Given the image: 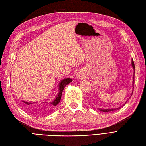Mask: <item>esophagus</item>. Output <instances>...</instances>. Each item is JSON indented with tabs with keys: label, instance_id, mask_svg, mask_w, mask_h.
<instances>
[{
	"label": "esophagus",
	"instance_id": "esophagus-1",
	"mask_svg": "<svg viewBox=\"0 0 146 146\" xmlns=\"http://www.w3.org/2000/svg\"><path fill=\"white\" fill-rule=\"evenodd\" d=\"M84 75H83V74H82V73H80V72H78L77 74V77L78 78H80V79H82V78H84Z\"/></svg>",
	"mask_w": 146,
	"mask_h": 146
}]
</instances>
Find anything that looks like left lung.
Returning a JSON list of instances; mask_svg holds the SVG:
<instances>
[{
    "label": "left lung",
    "mask_w": 146,
    "mask_h": 146,
    "mask_svg": "<svg viewBox=\"0 0 146 146\" xmlns=\"http://www.w3.org/2000/svg\"><path fill=\"white\" fill-rule=\"evenodd\" d=\"M131 66H132V67H133V69H134V71H135V64H134V61H133V59H132V60H131ZM135 76H133V91H132V93H131V95H132V94H133V90H134V86H135ZM121 108V107H119V108H115V109H100V110L101 111H102V112H111V111H115V110H118V109H120Z\"/></svg>",
    "instance_id": "1"
}]
</instances>
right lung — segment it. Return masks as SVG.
Returning <instances> with one entry per match:
<instances>
[{"label": "right lung", "instance_id": "1", "mask_svg": "<svg viewBox=\"0 0 146 146\" xmlns=\"http://www.w3.org/2000/svg\"><path fill=\"white\" fill-rule=\"evenodd\" d=\"M72 82V79L70 78H64V79L62 80L61 81V82L60 83V85H59V93L58 94V96H56V99H55L54 101L50 102V103L48 104H45V105H34L32 102H27L26 101H23V102L25 103V106L26 109L29 110V111H43L44 110H50L52 108H53L54 106H56L59 102H60L61 98V95H62V93L63 90L65 86L68 85L69 83H70ZM35 103V102H34ZM47 103V102H46Z\"/></svg>", "mask_w": 146, "mask_h": 146}]
</instances>
